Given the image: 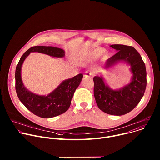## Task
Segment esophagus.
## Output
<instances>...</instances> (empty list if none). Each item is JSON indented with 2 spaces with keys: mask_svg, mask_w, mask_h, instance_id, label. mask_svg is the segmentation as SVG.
<instances>
[{
  "mask_svg": "<svg viewBox=\"0 0 160 160\" xmlns=\"http://www.w3.org/2000/svg\"><path fill=\"white\" fill-rule=\"evenodd\" d=\"M93 75V73L92 72H88V71H87L85 73V75H84V77H92Z\"/></svg>",
  "mask_w": 160,
  "mask_h": 160,
  "instance_id": "esophagus-1",
  "label": "esophagus"
}]
</instances>
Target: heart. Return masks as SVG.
<instances>
[{"label":"heart","mask_w":160,"mask_h":160,"mask_svg":"<svg viewBox=\"0 0 160 160\" xmlns=\"http://www.w3.org/2000/svg\"><path fill=\"white\" fill-rule=\"evenodd\" d=\"M103 52V53L102 52ZM103 54H102V53ZM101 59L103 61H105L106 60L108 57H109V54L108 53V52L106 51H104V49L103 48H98V49H93L92 51H89L85 56H82V57H80L79 58V59H98L101 54Z\"/></svg>","instance_id":"b5f03b06"}]
</instances>
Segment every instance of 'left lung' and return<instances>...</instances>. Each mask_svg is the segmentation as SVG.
<instances>
[{"label": "left lung", "mask_w": 160, "mask_h": 160, "mask_svg": "<svg viewBox=\"0 0 160 160\" xmlns=\"http://www.w3.org/2000/svg\"><path fill=\"white\" fill-rule=\"evenodd\" d=\"M110 47L118 52L106 61L104 69L125 62L130 66L132 77L128 84L118 89H112L102 75L96 76L93 78L94 94L101 111L109 115L121 116L131 111L142 98L147 84L146 69L140 54L133 47L120 44Z\"/></svg>", "instance_id": "left-lung-1"}]
</instances>
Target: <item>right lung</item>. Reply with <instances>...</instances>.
Segmentation results:
<instances>
[{
	"instance_id": "1",
	"label": "right lung",
	"mask_w": 160,
	"mask_h": 160,
	"mask_svg": "<svg viewBox=\"0 0 160 160\" xmlns=\"http://www.w3.org/2000/svg\"><path fill=\"white\" fill-rule=\"evenodd\" d=\"M30 52H40L52 58L64 57L63 49L52 46H34L21 57L16 68V91L20 101L34 115L43 118H52L66 112L70 108L75 90L79 86L83 75L80 73L72 78L63 80L47 96H40L28 90L22 83L21 67Z\"/></svg>"
}]
</instances>
